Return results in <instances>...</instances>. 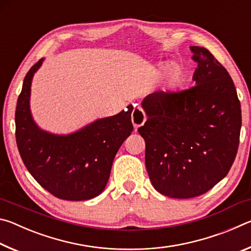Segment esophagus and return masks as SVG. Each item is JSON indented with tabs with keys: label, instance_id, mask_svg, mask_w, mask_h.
Returning a JSON list of instances; mask_svg holds the SVG:
<instances>
[{
	"label": "esophagus",
	"instance_id": "esophagus-1",
	"mask_svg": "<svg viewBox=\"0 0 251 251\" xmlns=\"http://www.w3.org/2000/svg\"><path fill=\"white\" fill-rule=\"evenodd\" d=\"M131 122H133L135 129H137L139 126L144 125V123L146 122L145 113H144V110L139 106H136L133 113H131Z\"/></svg>",
	"mask_w": 251,
	"mask_h": 251
}]
</instances>
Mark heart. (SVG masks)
<instances>
[{
	"label": "heart",
	"mask_w": 251,
	"mask_h": 251,
	"mask_svg": "<svg viewBox=\"0 0 251 251\" xmlns=\"http://www.w3.org/2000/svg\"><path fill=\"white\" fill-rule=\"evenodd\" d=\"M181 76H182V72L180 70V67L177 65H173L168 71L167 84L169 86H175L176 84L180 82Z\"/></svg>",
	"instance_id": "1"
}]
</instances>
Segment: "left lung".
Instances as JSON below:
<instances>
[{
    "instance_id": "left-lung-1",
    "label": "left lung",
    "mask_w": 251,
    "mask_h": 251,
    "mask_svg": "<svg viewBox=\"0 0 251 251\" xmlns=\"http://www.w3.org/2000/svg\"><path fill=\"white\" fill-rule=\"evenodd\" d=\"M198 66L195 86L155 92L144 99L145 165L154 188L172 198H193L230 171L241 128V108L227 70L209 50L190 46Z\"/></svg>"
}]
</instances>
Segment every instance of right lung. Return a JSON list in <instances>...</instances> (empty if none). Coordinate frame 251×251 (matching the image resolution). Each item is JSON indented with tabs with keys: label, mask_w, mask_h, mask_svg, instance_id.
Listing matches in <instances>:
<instances>
[{
	"label": "right lung",
	"mask_w": 251,
	"mask_h": 251,
	"mask_svg": "<svg viewBox=\"0 0 251 251\" xmlns=\"http://www.w3.org/2000/svg\"><path fill=\"white\" fill-rule=\"evenodd\" d=\"M43 58L25 76L15 110L16 144L25 167L39 184L64 201H87L103 192L114 157L128 137L133 105L70 135L42 130L29 109L32 78Z\"/></svg>",
	"instance_id": "1"
}]
</instances>
